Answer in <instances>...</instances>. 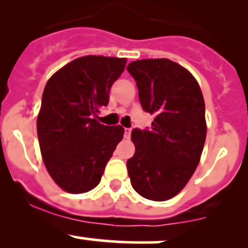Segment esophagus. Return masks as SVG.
Wrapping results in <instances>:
<instances>
[{
    "mask_svg": "<svg viewBox=\"0 0 248 248\" xmlns=\"http://www.w3.org/2000/svg\"><path fill=\"white\" fill-rule=\"evenodd\" d=\"M131 133H132V128H124V138L128 139L129 137H131Z\"/></svg>",
    "mask_w": 248,
    "mask_h": 248,
    "instance_id": "1",
    "label": "esophagus"
}]
</instances>
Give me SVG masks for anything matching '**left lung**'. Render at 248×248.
<instances>
[{"label": "left lung", "mask_w": 248, "mask_h": 248, "mask_svg": "<svg viewBox=\"0 0 248 248\" xmlns=\"http://www.w3.org/2000/svg\"><path fill=\"white\" fill-rule=\"evenodd\" d=\"M142 109L155 115L150 129L134 128L136 152L127 161L132 187L144 198L168 201L196 170L206 138L205 103L196 78L168 59L138 60L127 67Z\"/></svg>", "instance_id": "1"}]
</instances>
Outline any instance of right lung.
Segmentation results:
<instances>
[{
	"label": "right lung",
	"instance_id": "obj_1",
	"mask_svg": "<svg viewBox=\"0 0 248 248\" xmlns=\"http://www.w3.org/2000/svg\"><path fill=\"white\" fill-rule=\"evenodd\" d=\"M126 59L82 56L56 72L44 87L37 133L44 164L68 193L91 191L124 129L104 126L94 117L108 106L111 85L124 72Z\"/></svg>",
	"mask_w": 248,
	"mask_h": 248
}]
</instances>
